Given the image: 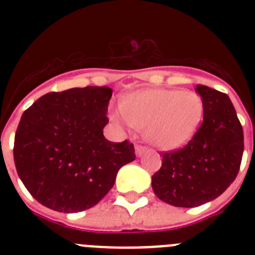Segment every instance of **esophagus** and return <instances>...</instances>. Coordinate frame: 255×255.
Here are the masks:
<instances>
[{
    "mask_svg": "<svg viewBox=\"0 0 255 255\" xmlns=\"http://www.w3.org/2000/svg\"><path fill=\"white\" fill-rule=\"evenodd\" d=\"M145 152H147V148L145 147H143V145H135V154L138 155V157L143 155Z\"/></svg>",
    "mask_w": 255,
    "mask_h": 255,
    "instance_id": "esophagus-1",
    "label": "esophagus"
}]
</instances>
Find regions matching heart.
<instances>
[{
	"mask_svg": "<svg viewBox=\"0 0 255 255\" xmlns=\"http://www.w3.org/2000/svg\"><path fill=\"white\" fill-rule=\"evenodd\" d=\"M203 101L193 91L148 89L124 97L111 119L120 125L145 129L148 141L162 150L184 147L203 117Z\"/></svg>",
	"mask_w": 255,
	"mask_h": 255,
	"instance_id": "obj_1",
	"label": "heart"
}]
</instances>
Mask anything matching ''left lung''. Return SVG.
I'll return each instance as SVG.
<instances>
[{"instance_id":"8db88e82","label":"left lung","mask_w":255,"mask_h":255,"mask_svg":"<svg viewBox=\"0 0 255 255\" xmlns=\"http://www.w3.org/2000/svg\"><path fill=\"white\" fill-rule=\"evenodd\" d=\"M203 123L185 147L162 154L152 176L154 194L164 203L193 208L220 197L235 180L244 152V134L225 93L197 85Z\"/></svg>"}]
</instances>
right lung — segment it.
I'll return each mask as SVG.
<instances>
[{"mask_svg":"<svg viewBox=\"0 0 255 255\" xmlns=\"http://www.w3.org/2000/svg\"><path fill=\"white\" fill-rule=\"evenodd\" d=\"M111 97L108 87L71 88L44 94L22 114L13 161L40 204L64 213L92 208L135 159L129 140L112 143L103 135Z\"/></svg>","mask_w":255,"mask_h":255,"instance_id":"1","label":"right lung"}]
</instances>
